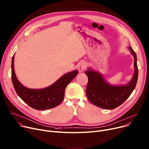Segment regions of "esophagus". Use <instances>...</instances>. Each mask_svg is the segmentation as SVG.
<instances>
[{
	"label": "esophagus",
	"instance_id": "esophagus-1",
	"mask_svg": "<svg viewBox=\"0 0 149 149\" xmlns=\"http://www.w3.org/2000/svg\"><path fill=\"white\" fill-rule=\"evenodd\" d=\"M85 68H86V64H85V63L81 62L78 65L77 69H78V71L80 73H82L85 69Z\"/></svg>",
	"mask_w": 149,
	"mask_h": 149
}]
</instances>
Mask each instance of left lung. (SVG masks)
<instances>
[{"mask_svg": "<svg viewBox=\"0 0 149 149\" xmlns=\"http://www.w3.org/2000/svg\"><path fill=\"white\" fill-rule=\"evenodd\" d=\"M129 49L134 59V73L131 81L127 84H110L101 73L90 67L88 68L85 72L88 77L86 93L88 99L94 105L104 109H115L127 100L133 92L138 79L139 70L136 55L131 47Z\"/></svg>", "mask_w": 149, "mask_h": 149, "instance_id": "8db88e82", "label": "left lung"}]
</instances>
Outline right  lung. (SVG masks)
<instances>
[{"instance_id": "1", "label": "right lung", "mask_w": 149, "mask_h": 149, "mask_svg": "<svg viewBox=\"0 0 149 149\" xmlns=\"http://www.w3.org/2000/svg\"><path fill=\"white\" fill-rule=\"evenodd\" d=\"M14 57L11 64L12 81L18 95L30 107L39 110H47L59 105L63 101L66 86L77 76V70L63 75L50 86L42 89H31L22 85L17 79L14 70Z\"/></svg>"}]
</instances>
